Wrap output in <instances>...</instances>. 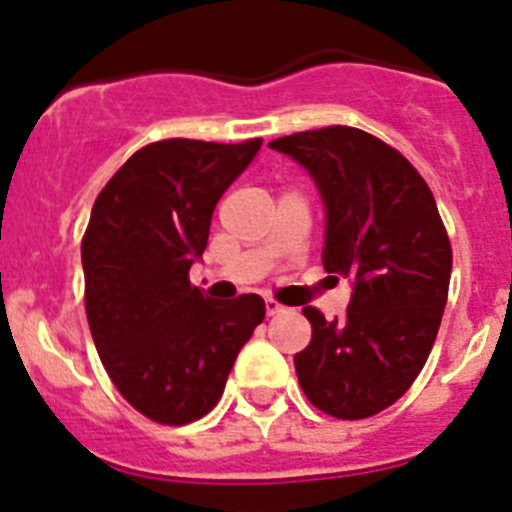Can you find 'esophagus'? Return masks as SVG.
I'll list each match as a JSON object with an SVG mask.
<instances>
[{"instance_id": "obj_1", "label": "esophagus", "mask_w": 512, "mask_h": 512, "mask_svg": "<svg viewBox=\"0 0 512 512\" xmlns=\"http://www.w3.org/2000/svg\"><path fill=\"white\" fill-rule=\"evenodd\" d=\"M265 311H267V316H278V313H283V303H278L275 298H267Z\"/></svg>"}]
</instances>
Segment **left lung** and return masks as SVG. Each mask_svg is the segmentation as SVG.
I'll list each match as a JSON object with an SVG mask.
<instances>
[{"mask_svg": "<svg viewBox=\"0 0 512 512\" xmlns=\"http://www.w3.org/2000/svg\"><path fill=\"white\" fill-rule=\"evenodd\" d=\"M311 173L326 206L321 260L354 280L344 319L306 306L311 342L293 357L319 411L359 421L411 388L439 334L451 242L434 193L388 142L357 127H321L270 142Z\"/></svg>", "mask_w": 512, "mask_h": 512, "instance_id": "obj_1", "label": "left lung"}]
</instances>
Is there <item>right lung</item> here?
Returning a JSON list of instances; mask_svg holds the SVG:
<instances>
[{
    "label": "right lung",
    "mask_w": 512,
    "mask_h": 512,
    "mask_svg": "<svg viewBox=\"0 0 512 512\" xmlns=\"http://www.w3.org/2000/svg\"><path fill=\"white\" fill-rule=\"evenodd\" d=\"M260 145L150 142L91 209L81 262L96 352L122 398L163 426L199 421L219 403L239 349L265 319L257 293L211 301L188 280L216 201Z\"/></svg>",
    "instance_id": "1"
}]
</instances>
